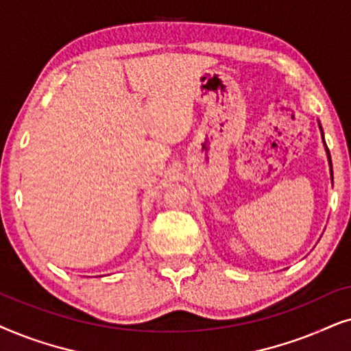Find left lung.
Listing matches in <instances>:
<instances>
[{"instance_id": "8db88e82", "label": "left lung", "mask_w": 351, "mask_h": 351, "mask_svg": "<svg viewBox=\"0 0 351 351\" xmlns=\"http://www.w3.org/2000/svg\"><path fill=\"white\" fill-rule=\"evenodd\" d=\"M317 125H319V132H321V138H322V143H324V149H326V154H328V162H329V168H330V183L334 184V173H332V162H330V154H329V149L326 146V141H324V133H322V127L321 123L317 121Z\"/></svg>"}]
</instances>
